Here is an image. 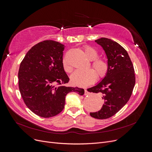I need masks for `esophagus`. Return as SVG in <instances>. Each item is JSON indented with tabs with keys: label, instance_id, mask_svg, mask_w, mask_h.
<instances>
[{
	"label": "esophagus",
	"instance_id": "obj_1",
	"mask_svg": "<svg viewBox=\"0 0 152 152\" xmlns=\"http://www.w3.org/2000/svg\"><path fill=\"white\" fill-rule=\"evenodd\" d=\"M91 93H89V92L87 91V89H85V91H84V95L85 96H87V95H89Z\"/></svg>",
	"mask_w": 152,
	"mask_h": 152
}]
</instances>
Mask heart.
Segmentation results:
<instances>
[{
	"label": "heart",
	"mask_w": 152,
	"mask_h": 152,
	"mask_svg": "<svg viewBox=\"0 0 152 152\" xmlns=\"http://www.w3.org/2000/svg\"><path fill=\"white\" fill-rule=\"evenodd\" d=\"M84 53L87 58L92 62V66L95 71L96 75L93 70H77L70 76L72 83L79 86H88L95 80L96 75L99 78L104 77L108 71V64L103 59L97 58L98 53L95 49L90 46H86L84 48ZM63 66L66 72L72 70L71 67L68 65L65 60L63 61Z\"/></svg>",
	"instance_id": "heart-1"
}]
</instances>
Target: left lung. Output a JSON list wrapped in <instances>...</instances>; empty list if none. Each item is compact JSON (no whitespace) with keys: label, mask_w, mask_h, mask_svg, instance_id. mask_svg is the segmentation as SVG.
<instances>
[{"label":"left lung","mask_w":152,"mask_h":152,"mask_svg":"<svg viewBox=\"0 0 152 152\" xmlns=\"http://www.w3.org/2000/svg\"><path fill=\"white\" fill-rule=\"evenodd\" d=\"M107 56L108 71L102 80L87 91L100 93L104 104L99 111L90 113L92 117L106 119L117 113L129 99L135 85V74L129 56L121 45L110 39L95 40Z\"/></svg>","instance_id":"obj_1"}]
</instances>
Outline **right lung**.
<instances>
[{"instance_id": "right-lung-1", "label": "right lung", "mask_w": 152, "mask_h": 152, "mask_svg": "<svg viewBox=\"0 0 152 152\" xmlns=\"http://www.w3.org/2000/svg\"><path fill=\"white\" fill-rule=\"evenodd\" d=\"M64 47L56 41L44 40L34 45L20 64L18 79L22 98L26 107L41 117L60 113L70 92L84 94L83 89L64 85L69 81L63 63Z\"/></svg>"}]
</instances>
